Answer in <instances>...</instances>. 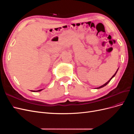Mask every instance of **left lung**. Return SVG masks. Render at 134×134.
Listing matches in <instances>:
<instances>
[{"label":"left lung","mask_w":134,"mask_h":134,"mask_svg":"<svg viewBox=\"0 0 134 134\" xmlns=\"http://www.w3.org/2000/svg\"><path fill=\"white\" fill-rule=\"evenodd\" d=\"M118 69H117V71H116V72H115V74H114V75H113V76H112V77H111V79H109V80H108V82H107V83H105V84H103V85H102V86H100V87H98V88H97V89H99V88H102V87H104V86H106V85H107V84H108V83H109V82H110V81H111V79H112V78H113V77H114V76H115V75H116V73H117V71H118Z\"/></svg>","instance_id":"1"}]
</instances>
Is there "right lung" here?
Returning <instances> with one entry per match:
<instances>
[{"label":"right lung","instance_id":"right-lung-1","mask_svg":"<svg viewBox=\"0 0 134 134\" xmlns=\"http://www.w3.org/2000/svg\"><path fill=\"white\" fill-rule=\"evenodd\" d=\"M42 90H38V91H32V92H40V91H41Z\"/></svg>","mask_w":134,"mask_h":134}]
</instances>
